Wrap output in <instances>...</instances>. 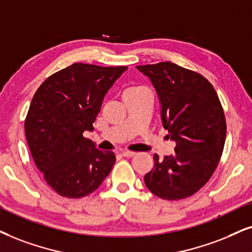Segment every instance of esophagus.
Masks as SVG:
<instances>
[{"mask_svg": "<svg viewBox=\"0 0 252 252\" xmlns=\"http://www.w3.org/2000/svg\"><path fill=\"white\" fill-rule=\"evenodd\" d=\"M121 155H122L123 157L130 158V157H133V156H135L136 154H135V152H132V151H123V152H121Z\"/></svg>", "mask_w": 252, "mask_h": 252, "instance_id": "34e87169", "label": "esophagus"}]
</instances>
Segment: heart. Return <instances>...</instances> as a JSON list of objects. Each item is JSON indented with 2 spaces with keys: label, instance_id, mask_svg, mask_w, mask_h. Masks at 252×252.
<instances>
[{
  "label": "heart",
  "instance_id": "heart-1",
  "mask_svg": "<svg viewBox=\"0 0 252 252\" xmlns=\"http://www.w3.org/2000/svg\"><path fill=\"white\" fill-rule=\"evenodd\" d=\"M130 88H139V87H130ZM130 88H128V89H130Z\"/></svg>",
  "mask_w": 252,
  "mask_h": 252
}]
</instances>
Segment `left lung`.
Segmentation results:
<instances>
[{
    "label": "left lung",
    "instance_id": "1",
    "mask_svg": "<svg viewBox=\"0 0 252 252\" xmlns=\"http://www.w3.org/2000/svg\"><path fill=\"white\" fill-rule=\"evenodd\" d=\"M149 76L161 104V121L176 154L145 174L146 187L164 200L192 196L211 179L224 148L227 124L214 87L199 73L165 62L137 66Z\"/></svg>",
    "mask_w": 252,
    "mask_h": 252
}]
</instances>
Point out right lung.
<instances>
[{
	"label": "right lung",
	"instance_id": "right-lung-1",
	"mask_svg": "<svg viewBox=\"0 0 252 252\" xmlns=\"http://www.w3.org/2000/svg\"><path fill=\"white\" fill-rule=\"evenodd\" d=\"M126 69L75 63L49 76L34 93L25 137L34 164L59 195L84 197L110 173L115 154L97 150L84 132L94 129L104 95Z\"/></svg>",
	"mask_w": 252,
	"mask_h": 252
}]
</instances>
